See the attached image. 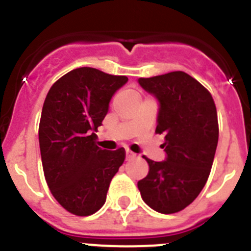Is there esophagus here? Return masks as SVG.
<instances>
[{"label": "esophagus", "mask_w": 251, "mask_h": 251, "mask_svg": "<svg viewBox=\"0 0 251 251\" xmlns=\"http://www.w3.org/2000/svg\"><path fill=\"white\" fill-rule=\"evenodd\" d=\"M134 157H136V154H134V153L133 152H130V151H126V158L127 159H132V158H134Z\"/></svg>", "instance_id": "obj_1"}]
</instances>
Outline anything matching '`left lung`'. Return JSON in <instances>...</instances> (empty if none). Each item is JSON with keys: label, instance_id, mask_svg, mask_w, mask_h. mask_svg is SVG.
Segmentation results:
<instances>
[{"label": "left lung", "instance_id": "left-lung-1", "mask_svg": "<svg viewBox=\"0 0 251 251\" xmlns=\"http://www.w3.org/2000/svg\"><path fill=\"white\" fill-rule=\"evenodd\" d=\"M139 85L159 103L157 134L165 136L166 161L150 166L138 181L141 196L154 211L175 214L199 196L208 178L219 141V123L211 94L183 72L139 77Z\"/></svg>", "mask_w": 251, "mask_h": 251}]
</instances>
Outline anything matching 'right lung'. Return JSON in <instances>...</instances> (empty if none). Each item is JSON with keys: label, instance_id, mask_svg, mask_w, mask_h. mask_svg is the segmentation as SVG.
I'll list each match as a JSON object with an SVG mask.
<instances>
[{"label": "right lung", "instance_id": "right-lung-1", "mask_svg": "<svg viewBox=\"0 0 251 251\" xmlns=\"http://www.w3.org/2000/svg\"><path fill=\"white\" fill-rule=\"evenodd\" d=\"M128 81L94 68H77L52 84L44 101L39 142L46 183L57 202L76 216L104 205L110 181L126 158L124 148L95 145L114 93Z\"/></svg>", "mask_w": 251, "mask_h": 251}]
</instances>
